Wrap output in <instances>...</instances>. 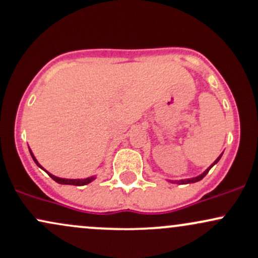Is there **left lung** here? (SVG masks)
<instances>
[{"label": "left lung", "mask_w": 258, "mask_h": 258, "mask_svg": "<svg viewBox=\"0 0 258 258\" xmlns=\"http://www.w3.org/2000/svg\"><path fill=\"white\" fill-rule=\"evenodd\" d=\"M221 155H223V154H221ZM221 155H220V156H219V157H218V159H217V160H215V161H214V163H213V165H212V166H210V167H209V168H208V170L206 171V172H203V173H202V174H201V176H198V177H195V178H188V179H181V181H174V182H176V183H178V184H187V183H195V182H198V181H201V179H202V178H203V177H204V176H206V174H207L208 172H209V170H210V168H212V167H213V166H214V165H215V163H217V162L219 161V160H220Z\"/></svg>", "instance_id": "1"}]
</instances>
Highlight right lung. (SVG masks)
<instances>
[{
	"mask_svg": "<svg viewBox=\"0 0 258 258\" xmlns=\"http://www.w3.org/2000/svg\"><path fill=\"white\" fill-rule=\"evenodd\" d=\"M30 151V150H29ZM30 155H32V157H33V160H34V162L37 163L38 166H39V167H41V166L39 165V163H38V161L37 160H35V157L33 156V154H32V151H30ZM43 168V167H41ZM48 174L49 176L51 177L52 179H54L55 182H57V183H60V184H73V185H85V184H88L90 183V182H92L93 179H95V177H87V178H84V179H68V178H59V177H56V176H54V174H51V173H49L48 172Z\"/></svg>",
	"mask_w": 258,
	"mask_h": 258,
	"instance_id": "add662e5",
	"label": "right lung"
}]
</instances>
